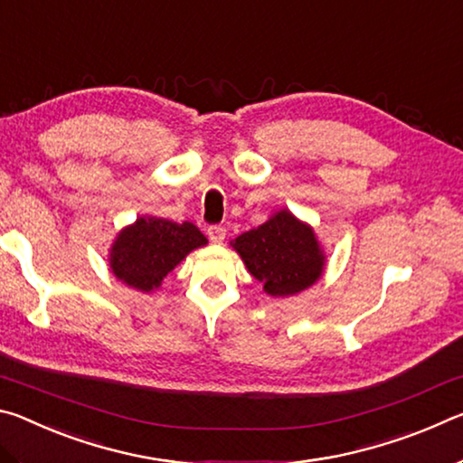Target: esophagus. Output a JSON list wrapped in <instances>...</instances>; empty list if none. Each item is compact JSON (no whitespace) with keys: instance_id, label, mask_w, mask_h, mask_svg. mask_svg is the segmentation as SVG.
<instances>
[{"instance_id":"obj_1","label":"esophagus","mask_w":463,"mask_h":463,"mask_svg":"<svg viewBox=\"0 0 463 463\" xmlns=\"http://www.w3.org/2000/svg\"><path fill=\"white\" fill-rule=\"evenodd\" d=\"M208 239L213 242H222L226 239V226L222 224L208 226Z\"/></svg>"}]
</instances>
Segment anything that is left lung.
Returning a JSON list of instances; mask_svg holds the SVG:
<instances>
[{
	"label": "left lung",
	"mask_w": 463,
	"mask_h": 463,
	"mask_svg": "<svg viewBox=\"0 0 463 463\" xmlns=\"http://www.w3.org/2000/svg\"><path fill=\"white\" fill-rule=\"evenodd\" d=\"M247 269L271 296H289L315 284L323 273L320 253L310 226L281 210L257 229L234 241Z\"/></svg>",
	"instance_id": "left-lung-1"
}]
</instances>
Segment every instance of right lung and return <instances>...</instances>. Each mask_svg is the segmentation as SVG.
Segmentation results:
<instances>
[{
  "instance_id": "add662e5",
  "label": "right lung",
  "mask_w": 463,
  "mask_h": 463,
  "mask_svg": "<svg viewBox=\"0 0 463 463\" xmlns=\"http://www.w3.org/2000/svg\"><path fill=\"white\" fill-rule=\"evenodd\" d=\"M206 242V237L192 222L138 218L116 239L109 268L124 284L151 292L190 250Z\"/></svg>"
}]
</instances>
